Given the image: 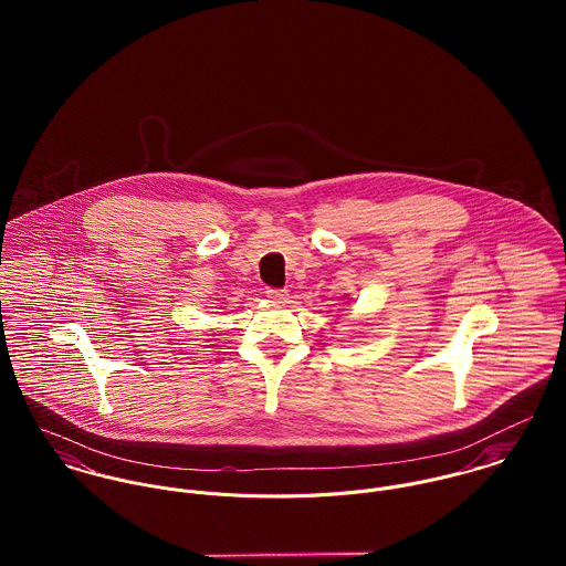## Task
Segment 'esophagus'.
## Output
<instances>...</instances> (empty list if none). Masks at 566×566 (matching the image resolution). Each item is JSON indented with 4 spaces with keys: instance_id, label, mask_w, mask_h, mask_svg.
I'll return each mask as SVG.
<instances>
[{
    "instance_id": "obj_1",
    "label": "esophagus",
    "mask_w": 566,
    "mask_h": 566,
    "mask_svg": "<svg viewBox=\"0 0 566 566\" xmlns=\"http://www.w3.org/2000/svg\"><path fill=\"white\" fill-rule=\"evenodd\" d=\"M265 296H268L270 301H274V303H283V301L287 298V292L281 290V287H268V290H265Z\"/></svg>"
}]
</instances>
